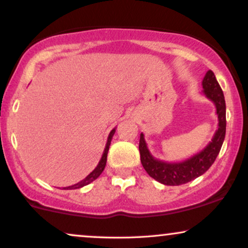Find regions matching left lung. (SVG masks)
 <instances>
[{"label": "left lung", "instance_id": "obj_1", "mask_svg": "<svg viewBox=\"0 0 248 248\" xmlns=\"http://www.w3.org/2000/svg\"><path fill=\"white\" fill-rule=\"evenodd\" d=\"M202 85L204 95L215 104L218 116V129L216 130L212 140L202 152L181 162L160 161L149 152L143 134L141 133L140 135L139 150L142 166L150 177L164 186H181L203 175L216 161L223 146L226 133V105L224 93L211 70L206 72Z\"/></svg>", "mask_w": 248, "mask_h": 248}]
</instances>
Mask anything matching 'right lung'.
<instances>
[{"label":"right lung","mask_w":248,"mask_h":248,"mask_svg":"<svg viewBox=\"0 0 248 248\" xmlns=\"http://www.w3.org/2000/svg\"><path fill=\"white\" fill-rule=\"evenodd\" d=\"M115 129L116 128H113L112 130H110L109 135H108V139H107V143H106V147H105V150L104 153H102V156L100 158V161H99L98 166L95 167V169L93 170L92 172L90 173V175H87L86 177H85L82 181L79 182V183L77 184H73V186H67V187H64L65 190H75V189H80V187L87 186V184L92 183L93 181H95L96 178L99 177V176L101 175V172L104 171L105 167H106V162H107V153H108V149H109V146H110V141H112L113 139V135H114L115 133Z\"/></svg>","instance_id":"obj_1"}]
</instances>
